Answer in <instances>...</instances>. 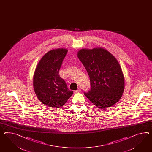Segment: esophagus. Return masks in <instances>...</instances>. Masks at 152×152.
Wrapping results in <instances>:
<instances>
[{"mask_svg": "<svg viewBox=\"0 0 152 152\" xmlns=\"http://www.w3.org/2000/svg\"><path fill=\"white\" fill-rule=\"evenodd\" d=\"M81 90L80 89L76 90H75L74 91V94H77L78 93H80V91Z\"/></svg>", "mask_w": 152, "mask_h": 152, "instance_id": "esophagus-1", "label": "esophagus"}]
</instances>
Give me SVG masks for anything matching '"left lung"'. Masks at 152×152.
<instances>
[{
	"instance_id": "1",
	"label": "left lung",
	"mask_w": 152,
	"mask_h": 152,
	"mask_svg": "<svg viewBox=\"0 0 152 152\" xmlns=\"http://www.w3.org/2000/svg\"><path fill=\"white\" fill-rule=\"evenodd\" d=\"M78 58L89 76L91 89L84 95L100 109H107L119 101L125 88V78L117 59L102 48L78 51Z\"/></svg>"
}]
</instances>
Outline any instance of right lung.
<instances>
[{
    "mask_svg": "<svg viewBox=\"0 0 152 152\" xmlns=\"http://www.w3.org/2000/svg\"><path fill=\"white\" fill-rule=\"evenodd\" d=\"M68 50L58 48L48 51L36 68L33 78L35 94L44 105L59 109L73 95L65 81L59 75V70Z\"/></svg>",
    "mask_w": 152,
    "mask_h": 152,
    "instance_id": "add662e5",
    "label": "right lung"
}]
</instances>
